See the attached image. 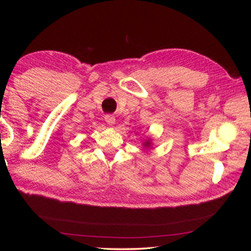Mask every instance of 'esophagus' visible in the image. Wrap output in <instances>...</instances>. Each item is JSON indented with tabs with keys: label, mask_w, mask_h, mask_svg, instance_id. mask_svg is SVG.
<instances>
[{
	"label": "esophagus",
	"mask_w": 251,
	"mask_h": 251,
	"mask_svg": "<svg viewBox=\"0 0 251 251\" xmlns=\"http://www.w3.org/2000/svg\"><path fill=\"white\" fill-rule=\"evenodd\" d=\"M105 122L107 123L108 125L113 126V125H115L116 120H115V117H114L113 115H106V116H105Z\"/></svg>",
	"instance_id": "1"
}]
</instances>
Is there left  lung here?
Listing matches in <instances>:
<instances>
[{"instance_id":"8db88e82","label":"left lung","mask_w":251,"mask_h":251,"mask_svg":"<svg viewBox=\"0 0 251 251\" xmlns=\"http://www.w3.org/2000/svg\"><path fill=\"white\" fill-rule=\"evenodd\" d=\"M142 145L144 146V148H145V150H148V148H151V147L152 146L151 139V138H148V139H146V141H144V142L142 143Z\"/></svg>"}]
</instances>
